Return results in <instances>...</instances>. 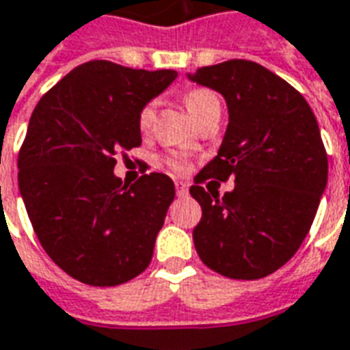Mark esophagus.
I'll return each instance as SVG.
<instances>
[{
  "label": "esophagus",
  "instance_id": "34e87169",
  "mask_svg": "<svg viewBox=\"0 0 350 350\" xmlns=\"http://www.w3.org/2000/svg\"><path fill=\"white\" fill-rule=\"evenodd\" d=\"M176 193H178V197H185V195L189 193V187H187V183L176 182Z\"/></svg>",
  "mask_w": 350,
  "mask_h": 350
}]
</instances>
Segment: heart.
Returning <instances> with one entry per match:
<instances>
[{
    "mask_svg": "<svg viewBox=\"0 0 350 350\" xmlns=\"http://www.w3.org/2000/svg\"><path fill=\"white\" fill-rule=\"evenodd\" d=\"M217 106H219V102H217L216 94H214L212 90L195 89L189 90V92L185 94V107H187V111L191 113V117L195 121H197L199 117L204 116L206 111H210L212 107ZM153 117H155V106H153V104H148V106L142 107L140 117H138V124H140V129L144 133L150 131L151 123H153ZM168 165L174 168V170H180V168H182L178 159H170Z\"/></svg>",
    "mask_w": 350,
    "mask_h": 350,
    "instance_id": "b5f03b06",
    "label": "heart"
}]
</instances>
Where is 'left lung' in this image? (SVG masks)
<instances>
[{
  "instance_id": "left-lung-1",
  "label": "left lung",
  "mask_w": 350,
  "mask_h": 350,
  "mask_svg": "<svg viewBox=\"0 0 350 350\" xmlns=\"http://www.w3.org/2000/svg\"><path fill=\"white\" fill-rule=\"evenodd\" d=\"M187 79L219 92L229 113L217 155L189 187L202 208L193 229L197 254L224 277H267L301 246L328 183L317 117L292 85L250 60L206 66ZM229 175L233 192L208 189Z\"/></svg>"
}]
</instances>
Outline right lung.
I'll return each instance as SVG.
<instances>
[{
    "instance_id": "add662e5",
    "label": "right lung",
    "mask_w": 350,
    "mask_h": 350,
    "mask_svg": "<svg viewBox=\"0 0 350 350\" xmlns=\"http://www.w3.org/2000/svg\"><path fill=\"white\" fill-rule=\"evenodd\" d=\"M178 77L92 60L33 109L18 155V189L49 258L90 286H117L150 265L174 200L167 174L133 185L113 174L116 153L142 144V107Z\"/></svg>"
}]
</instances>
